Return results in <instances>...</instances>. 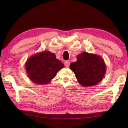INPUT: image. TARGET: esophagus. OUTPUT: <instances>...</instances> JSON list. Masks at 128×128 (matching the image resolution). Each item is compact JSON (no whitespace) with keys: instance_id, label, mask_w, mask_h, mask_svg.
<instances>
[{"instance_id":"1","label":"esophagus","mask_w":128,"mask_h":128,"mask_svg":"<svg viewBox=\"0 0 128 128\" xmlns=\"http://www.w3.org/2000/svg\"><path fill=\"white\" fill-rule=\"evenodd\" d=\"M64 65L66 67H69V66H70V62H68V61L65 62H64Z\"/></svg>"}]
</instances>
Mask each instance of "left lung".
I'll use <instances>...</instances> for the list:
<instances>
[{
    "label": "left lung",
    "instance_id": "obj_1",
    "mask_svg": "<svg viewBox=\"0 0 128 128\" xmlns=\"http://www.w3.org/2000/svg\"><path fill=\"white\" fill-rule=\"evenodd\" d=\"M78 81L84 87L97 85L106 73L105 63L101 56L82 52L77 56V61L70 65Z\"/></svg>",
    "mask_w": 128,
    "mask_h": 128
}]
</instances>
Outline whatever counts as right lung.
<instances>
[{
  "instance_id": "add662e5",
  "label": "right lung",
  "mask_w": 128,
  "mask_h": 128,
  "mask_svg": "<svg viewBox=\"0 0 128 128\" xmlns=\"http://www.w3.org/2000/svg\"><path fill=\"white\" fill-rule=\"evenodd\" d=\"M25 66L30 79L38 85L50 82L59 70L64 67V64L56 59L55 54L47 50L30 57Z\"/></svg>"
}]
</instances>
